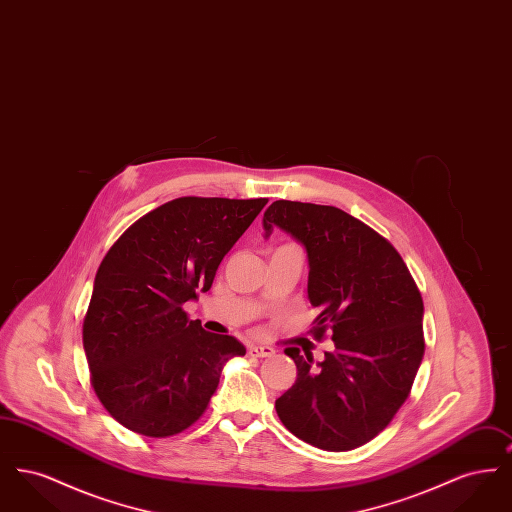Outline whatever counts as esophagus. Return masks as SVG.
<instances>
[{"label":"esophagus","instance_id":"1","mask_svg":"<svg viewBox=\"0 0 512 512\" xmlns=\"http://www.w3.org/2000/svg\"><path fill=\"white\" fill-rule=\"evenodd\" d=\"M247 353L251 357H272L274 355V349L270 345H249L247 347Z\"/></svg>","mask_w":512,"mask_h":512}]
</instances>
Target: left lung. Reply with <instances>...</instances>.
Here are the masks:
<instances>
[{"label": "left lung", "instance_id": "1", "mask_svg": "<svg viewBox=\"0 0 512 512\" xmlns=\"http://www.w3.org/2000/svg\"><path fill=\"white\" fill-rule=\"evenodd\" d=\"M303 245L307 293L334 351L320 363L288 347L297 366L292 388L276 399L282 424L324 451H351L376 438L409 397L424 357V305L395 247L338 207L274 201L263 217Z\"/></svg>", "mask_w": 512, "mask_h": 512}]
</instances>
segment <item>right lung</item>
<instances>
[{
	"instance_id": "add662e5",
	"label": "right lung",
	"mask_w": 512,
	"mask_h": 512,
	"mask_svg": "<svg viewBox=\"0 0 512 512\" xmlns=\"http://www.w3.org/2000/svg\"><path fill=\"white\" fill-rule=\"evenodd\" d=\"M267 199L180 197L134 222L101 261L82 341L92 386L124 428L165 438L192 426L224 365L244 357L234 336L188 320L224 255Z\"/></svg>"
}]
</instances>
